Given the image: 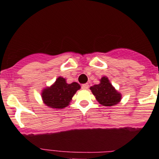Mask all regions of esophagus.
Wrapping results in <instances>:
<instances>
[{"mask_svg": "<svg viewBox=\"0 0 159 159\" xmlns=\"http://www.w3.org/2000/svg\"><path fill=\"white\" fill-rule=\"evenodd\" d=\"M89 87V84H87V83L86 84H83L82 85H81V88H82L83 89H88Z\"/></svg>", "mask_w": 159, "mask_h": 159, "instance_id": "obj_1", "label": "esophagus"}]
</instances>
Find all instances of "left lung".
Here are the masks:
<instances>
[{
    "instance_id": "obj_1",
    "label": "left lung",
    "mask_w": 159,
    "mask_h": 159,
    "mask_svg": "<svg viewBox=\"0 0 159 159\" xmlns=\"http://www.w3.org/2000/svg\"><path fill=\"white\" fill-rule=\"evenodd\" d=\"M90 89L96 100L105 107L115 106L121 99V95L114 88L107 77H103L100 84L90 87Z\"/></svg>"
}]
</instances>
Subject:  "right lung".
<instances>
[{
	"mask_svg": "<svg viewBox=\"0 0 159 159\" xmlns=\"http://www.w3.org/2000/svg\"><path fill=\"white\" fill-rule=\"evenodd\" d=\"M80 88L78 83L68 84L65 78L59 77L52 85L43 89L41 97L46 106L54 109H63L70 104L73 96Z\"/></svg>",
	"mask_w": 159,
	"mask_h": 159,
	"instance_id": "obj_1",
	"label": "right lung"
}]
</instances>
